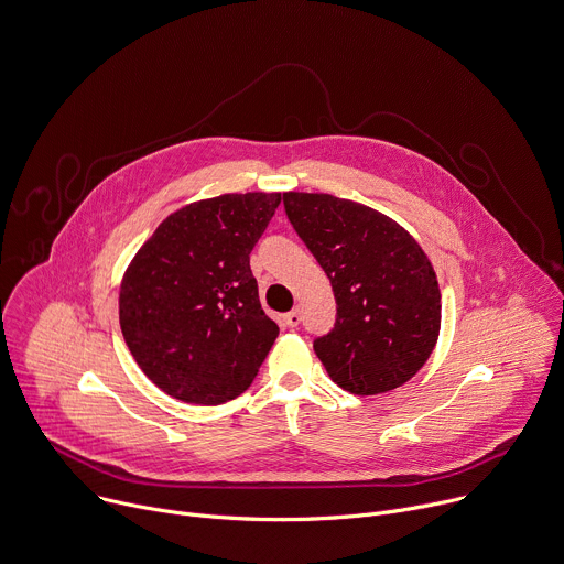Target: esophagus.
<instances>
[{"instance_id":"obj_1","label":"esophagus","mask_w":564,"mask_h":564,"mask_svg":"<svg viewBox=\"0 0 564 564\" xmlns=\"http://www.w3.org/2000/svg\"><path fill=\"white\" fill-rule=\"evenodd\" d=\"M300 319H302L300 308H293V311H289V313L284 315V322H286L289 326H297V324H300Z\"/></svg>"}]
</instances>
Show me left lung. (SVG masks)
Listing matches in <instances>:
<instances>
[{"label": "left lung", "mask_w": 564, "mask_h": 564, "mask_svg": "<svg viewBox=\"0 0 564 564\" xmlns=\"http://www.w3.org/2000/svg\"><path fill=\"white\" fill-rule=\"evenodd\" d=\"M282 199L335 295V326L313 343L328 378L356 395L402 387L440 335L442 295L431 260L371 206L328 193L289 191Z\"/></svg>", "instance_id": "8db88e82"}]
</instances>
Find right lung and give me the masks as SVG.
Returning a JSON list of instances; mask_svg holds the SVG:
<instances>
[{
	"label": "right lung",
	"mask_w": 564,
	"mask_h": 564,
	"mask_svg": "<svg viewBox=\"0 0 564 564\" xmlns=\"http://www.w3.org/2000/svg\"><path fill=\"white\" fill-rule=\"evenodd\" d=\"M282 193H224L171 213L120 284V326L144 376L188 404L245 393L278 324L260 304L249 256Z\"/></svg>",
	"instance_id": "right-lung-1"
}]
</instances>
